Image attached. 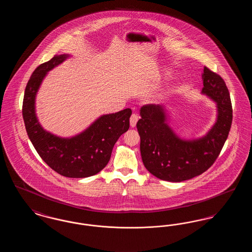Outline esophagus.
Here are the masks:
<instances>
[{
	"instance_id": "34e87169",
	"label": "esophagus",
	"mask_w": 252,
	"mask_h": 252,
	"mask_svg": "<svg viewBox=\"0 0 252 252\" xmlns=\"http://www.w3.org/2000/svg\"><path fill=\"white\" fill-rule=\"evenodd\" d=\"M139 120V116L137 114H132L131 117H130V126L131 127H135L136 126V124Z\"/></svg>"
}]
</instances>
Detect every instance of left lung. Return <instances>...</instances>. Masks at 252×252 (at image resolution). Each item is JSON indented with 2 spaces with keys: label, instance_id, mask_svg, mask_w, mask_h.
Listing matches in <instances>:
<instances>
[{
  "label": "left lung",
  "instance_id": "8db88e82",
  "mask_svg": "<svg viewBox=\"0 0 252 252\" xmlns=\"http://www.w3.org/2000/svg\"><path fill=\"white\" fill-rule=\"evenodd\" d=\"M201 94L216 102L217 118L213 127L198 139L184 140L169 126L166 109L161 105L141 108L137 129L141 138V155L145 168L158 179L172 182L191 180L216 161L228 138L232 107L223 78L204 67Z\"/></svg>",
  "mask_w": 252,
  "mask_h": 252
}]
</instances>
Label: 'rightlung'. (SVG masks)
Returning <instances> with one entry per match:
<instances>
[{"mask_svg":"<svg viewBox=\"0 0 252 252\" xmlns=\"http://www.w3.org/2000/svg\"><path fill=\"white\" fill-rule=\"evenodd\" d=\"M70 55L55 56L32 73L24 92L23 116L27 135L40 158L61 176L82 179L96 175L108 164L113 146L129 128L131 109L105 114L84 131L61 138L43 129L36 115V93L49 71Z\"/></svg>","mask_w":252,"mask_h":252,"instance_id":"right-lung-1","label":"right lung"}]
</instances>
